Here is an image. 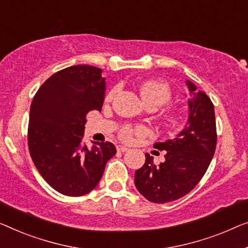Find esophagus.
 Wrapping results in <instances>:
<instances>
[{"label":"esophagus","mask_w":248,"mask_h":248,"mask_svg":"<svg viewBox=\"0 0 248 248\" xmlns=\"http://www.w3.org/2000/svg\"><path fill=\"white\" fill-rule=\"evenodd\" d=\"M117 150L119 151V153H125V151H128L129 150V148H127V147H124V146H117Z\"/></svg>","instance_id":"obj_1"}]
</instances>
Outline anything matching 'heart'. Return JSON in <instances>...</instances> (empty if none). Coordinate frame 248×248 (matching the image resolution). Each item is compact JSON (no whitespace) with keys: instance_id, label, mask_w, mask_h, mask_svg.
<instances>
[{"instance_id":"obj_1","label":"heart","mask_w":248,"mask_h":248,"mask_svg":"<svg viewBox=\"0 0 248 248\" xmlns=\"http://www.w3.org/2000/svg\"><path fill=\"white\" fill-rule=\"evenodd\" d=\"M113 94L114 90L110 92L108 99L111 98ZM140 94H141V98L146 106H153L155 108L165 105L171 98L170 88L167 83L159 82V81H147V82L142 83L140 87ZM167 124L169 125H175L177 124V118L175 116L168 117ZM132 134H134V130L129 125H125L120 131V136L125 140L130 139Z\"/></svg>"}]
</instances>
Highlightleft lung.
<instances>
[{
	"mask_svg": "<svg viewBox=\"0 0 248 248\" xmlns=\"http://www.w3.org/2000/svg\"><path fill=\"white\" fill-rule=\"evenodd\" d=\"M188 119L173 139L156 142L155 148L166 150L165 161L154 164L146 154V162L135 173V185L151 202L165 204L187 195L202 178L216 149L217 135L214 105L204 91L189 80Z\"/></svg>",
	"mask_w": 248,
	"mask_h": 248,
	"instance_id": "left-lung-1",
	"label": "left lung"
}]
</instances>
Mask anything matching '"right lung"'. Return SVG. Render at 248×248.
Returning a JSON list of instances; mask_svg holds the SVG:
<instances>
[{
	"label": "right lung",
	"instance_id": "add662e5",
	"mask_svg": "<svg viewBox=\"0 0 248 248\" xmlns=\"http://www.w3.org/2000/svg\"><path fill=\"white\" fill-rule=\"evenodd\" d=\"M102 70L73 65L55 72L36 92L30 108L28 143L36 169L54 190L78 197L93 190L116 155L111 142H83L86 116L101 111Z\"/></svg>",
	"mask_w": 248,
	"mask_h": 248
}]
</instances>
